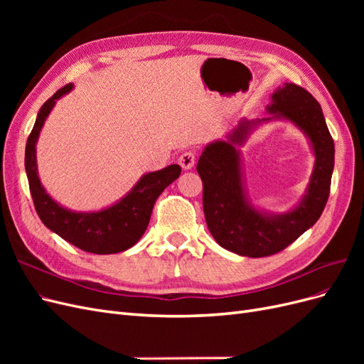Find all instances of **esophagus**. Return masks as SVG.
Here are the masks:
<instances>
[{
  "label": "esophagus",
  "mask_w": 364,
  "mask_h": 364,
  "mask_svg": "<svg viewBox=\"0 0 364 364\" xmlns=\"http://www.w3.org/2000/svg\"><path fill=\"white\" fill-rule=\"evenodd\" d=\"M194 162H196V151L194 150L183 151L179 158V164L183 170H191L194 167Z\"/></svg>",
  "instance_id": "esophagus-1"
}]
</instances>
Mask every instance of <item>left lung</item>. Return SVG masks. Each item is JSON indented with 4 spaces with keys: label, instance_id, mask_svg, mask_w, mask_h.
I'll return each instance as SVG.
<instances>
[{
    "label": "left lung",
    "instance_id": "8db88e82",
    "mask_svg": "<svg viewBox=\"0 0 364 364\" xmlns=\"http://www.w3.org/2000/svg\"><path fill=\"white\" fill-rule=\"evenodd\" d=\"M267 112L293 121L313 144L316 165L299 206L290 213L267 215L246 200L235 144L243 142L252 126L259 121H241L228 141L206 146L197 162L209 232L222 247L250 258L270 257L284 250L317 222L328 202L334 170V141L322 107L310 92L294 83H285L272 95ZM267 119L270 117L262 121Z\"/></svg>",
    "mask_w": 364,
    "mask_h": 364
}]
</instances>
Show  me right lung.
<instances>
[{"mask_svg": "<svg viewBox=\"0 0 364 364\" xmlns=\"http://www.w3.org/2000/svg\"><path fill=\"white\" fill-rule=\"evenodd\" d=\"M71 87V83L60 87L42 105L36 123L28 135L26 146V171L31 199L42 223L73 246L85 252L97 253V255L123 252L136 245L142 234L146 232L156 199L171 182L179 178L182 168L178 164H173L167 168L142 176L124 199L103 211L73 213L58 205L43 190L38 178L36 141L43 121L48 117L54 103L63 94L70 92Z\"/></svg>", "mask_w": 364, "mask_h": 364, "instance_id": "obj_1", "label": "right lung"}]
</instances>
